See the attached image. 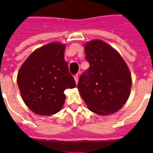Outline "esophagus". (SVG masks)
I'll list each match as a JSON object with an SVG mask.
<instances>
[{"label": "esophagus", "mask_w": 153, "mask_h": 153, "mask_svg": "<svg viewBox=\"0 0 153 153\" xmlns=\"http://www.w3.org/2000/svg\"><path fill=\"white\" fill-rule=\"evenodd\" d=\"M74 80H75V83H76L77 84L78 82H79V75H78V74H76V75L74 76Z\"/></svg>", "instance_id": "obj_1"}]
</instances>
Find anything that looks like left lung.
Instances as JSON below:
<instances>
[{
    "label": "left lung",
    "mask_w": 153,
    "mask_h": 153,
    "mask_svg": "<svg viewBox=\"0 0 153 153\" xmlns=\"http://www.w3.org/2000/svg\"><path fill=\"white\" fill-rule=\"evenodd\" d=\"M89 68L79 80L78 89L88 109L98 115H110L121 108L128 100L131 74L120 55L101 40L85 45Z\"/></svg>",
    "instance_id": "left-lung-1"
}]
</instances>
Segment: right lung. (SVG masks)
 I'll list each match as a JSON object with an SVG mask.
<instances>
[{"mask_svg": "<svg viewBox=\"0 0 153 153\" xmlns=\"http://www.w3.org/2000/svg\"><path fill=\"white\" fill-rule=\"evenodd\" d=\"M64 44L51 42L35 50L19 70L17 83L24 102L32 111L51 115L60 111L64 91L76 87L64 59Z\"/></svg>", "mask_w": 153, "mask_h": 153, "instance_id": "right-lung-1", "label": "right lung"}]
</instances>
